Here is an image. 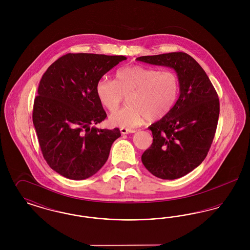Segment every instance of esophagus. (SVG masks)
<instances>
[{"instance_id": "1", "label": "esophagus", "mask_w": 250, "mask_h": 250, "mask_svg": "<svg viewBox=\"0 0 250 250\" xmlns=\"http://www.w3.org/2000/svg\"><path fill=\"white\" fill-rule=\"evenodd\" d=\"M120 131H121V133H122L123 135H125V134H129V133H135V132H136L135 129H128V128H121Z\"/></svg>"}]
</instances>
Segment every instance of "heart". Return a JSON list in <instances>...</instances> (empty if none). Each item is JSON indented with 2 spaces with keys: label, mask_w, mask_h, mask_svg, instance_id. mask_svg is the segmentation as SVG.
Masks as SVG:
<instances>
[{
  "label": "heart",
  "mask_w": 250,
  "mask_h": 250,
  "mask_svg": "<svg viewBox=\"0 0 250 250\" xmlns=\"http://www.w3.org/2000/svg\"><path fill=\"white\" fill-rule=\"evenodd\" d=\"M100 103L108 111L119 108L125 97L128 106L109 116L112 125L134 128L145 118L155 121L165 117L174 106L179 93L178 77L170 70L133 64L119 68L114 82L101 79L95 86Z\"/></svg>",
  "instance_id": "heart-1"
}]
</instances>
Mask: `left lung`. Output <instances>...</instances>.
<instances>
[{
    "instance_id": "obj_1",
    "label": "left lung",
    "mask_w": 250,
    "mask_h": 250,
    "mask_svg": "<svg viewBox=\"0 0 250 250\" xmlns=\"http://www.w3.org/2000/svg\"><path fill=\"white\" fill-rule=\"evenodd\" d=\"M137 60L177 73L178 100L167 115L149 126L154 140L142 161L155 177H183L201 165L209 152L219 116L218 95L202 66L185 52Z\"/></svg>"
}]
</instances>
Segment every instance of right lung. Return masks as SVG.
<instances>
[{"label": "right lung", "mask_w": 250, "mask_h": 250, "mask_svg": "<svg viewBox=\"0 0 250 250\" xmlns=\"http://www.w3.org/2000/svg\"><path fill=\"white\" fill-rule=\"evenodd\" d=\"M122 55L67 53L44 73L33 108L38 143L48 166L62 176L83 180L107 160L119 128L98 129L107 113L97 98V82Z\"/></svg>", "instance_id": "obj_1"}]
</instances>
